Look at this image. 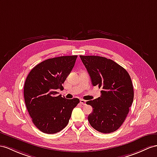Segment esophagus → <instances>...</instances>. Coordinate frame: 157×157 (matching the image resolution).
I'll use <instances>...</instances> for the list:
<instances>
[{"label": "esophagus", "instance_id": "esophagus-1", "mask_svg": "<svg viewBox=\"0 0 157 157\" xmlns=\"http://www.w3.org/2000/svg\"><path fill=\"white\" fill-rule=\"evenodd\" d=\"M80 102H81V104L83 105H86V101L83 100V99H81V100H80Z\"/></svg>", "mask_w": 157, "mask_h": 157}]
</instances>
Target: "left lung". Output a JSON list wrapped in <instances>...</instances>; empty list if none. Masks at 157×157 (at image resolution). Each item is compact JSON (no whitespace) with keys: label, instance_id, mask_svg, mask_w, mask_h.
Masks as SVG:
<instances>
[{"label":"left lung","instance_id":"left-lung-1","mask_svg":"<svg viewBox=\"0 0 157 157\" xmlns=\"http://www.w3.org/2000/svg\"><path fill=\"white\" fill-rule=\"evenodd\" d=\"M93 86L102 88L100 97L86 102L93 108L88 117L91 127L102 133L116 131L124 123L134 98L131 76L113 60L99 56H82Z\"/></svg>","mask_w":157,"mask_h":157}]
</instances>
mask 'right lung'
<instances>
[{
  "label": "right lung",
  "mask_w": 157,
  "mask_h": 157,
  "mask_svg": "<svg viewBox=\"0 0 157 157\" xmlns=\"http://www.w3.org/2000/svg\"><path fill=\"white\" fill-rule=\"evenodd\" d=\"M77 56H63L45 60L30 71L24 86L26 109L34 124L47 134L58 132L66 127L72 110L80 101L57 95L71 73Z\"/></svg>",
  "instance_id": "obj_1"
}]
</instances>
